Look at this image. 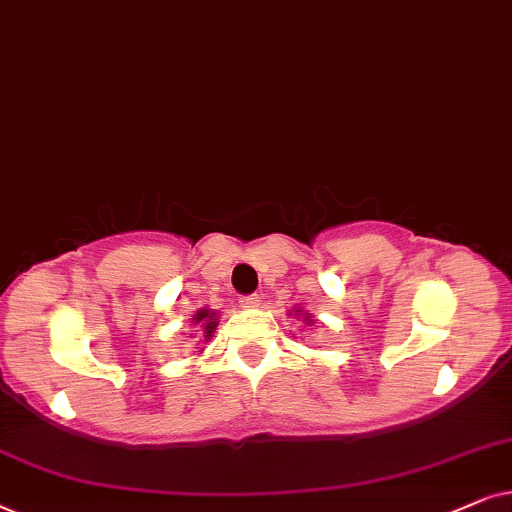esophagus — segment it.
<instances>
[{
    "label": "esophagus",
    "mask_w": 512,
    "mask_h": 512,
    "mask_svg": "<svg viewBox=\"0 0 512 512\" xmlns=\"http://www.w3.org/2000/svg\"><path fill=\"white\" fill-rule=\"evenodd\" d=\"M238 302H241L243 309H255V306H260V297H257V295H245V297L238 299Z\"/></svg>",
    "instance_id": "34e87169"
}]
</instances>
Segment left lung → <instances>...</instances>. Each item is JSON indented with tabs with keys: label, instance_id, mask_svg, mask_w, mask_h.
Listing matches in <instances>:
<instances>
[{
	"label": "left lung",
	"instance_id": "left-lung-1",
	"mask_svg": "<svg viewBox=\"0 0 512 512\" xmlns=\"http://www.w3.org/2000/svg\"><path fill=\"white\" fill-rule=\"evenodd\" d=\"M288 316H295V318H299V320H304L306 325H313V323H316V320H313L311 313H306V311L302 309V306H292V309L288 311Z\"/></svg>",
	"mask_w": 512,
	"mask_h": 512
}]
</instances>
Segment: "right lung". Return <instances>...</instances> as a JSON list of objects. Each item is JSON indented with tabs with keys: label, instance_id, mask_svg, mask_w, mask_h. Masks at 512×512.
I'll return each instance as SVG.
<instances>
[{
	"label": "right lung",
	"instance_id": "right-lung-1",
	"mask_svg": "<svg viewBox=\"0 0 512 512\" xmlns=\"http://www.w3.org/2000/svg\"><path fill=\"white\" fill-rule=\"evenodd\" d=\"M192 323L199 327V330H196V332H201V342H210V339H213V335H215L220 318H217V311L208 309V306H203V309H199V311L194 313Z\"/></svg>",
	"mask_w": 512,
	"mask_h": 512
}]
</instances>
